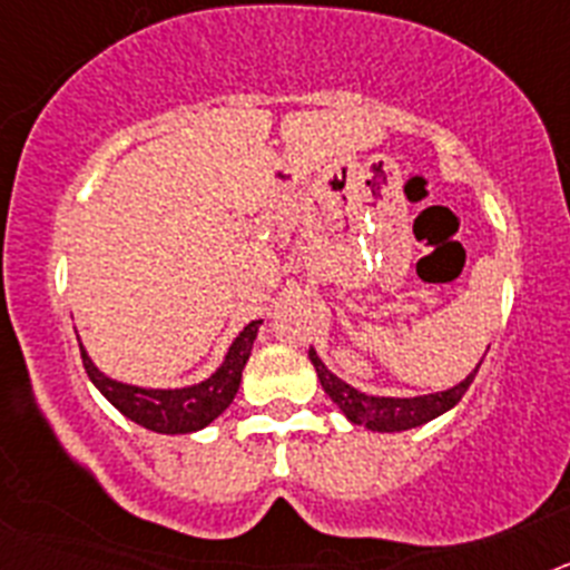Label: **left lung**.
<instances>
[{"label":"left lung","mask_w":570,"mask_h":570,"mask_svg":"<svg viewBox=\"0 0 570 570\" xmlns=\"http://www.w3.org/2000/svg\"><path fill=\"white\" fill-rule=\"evenodd\" d=\"M308 360L314 362L316 376H320L325 394L340 405V411L347 416V422L365 425L367 431H376V434H400V431H411V428H420L425 425V422L436 420V416L448 414V411L462 400V394H465L468 387H471L473 376H476V371H480L482 365L480 360L465 380L445 387V391H434V394L376 396L365 394L360 387L347 385L345 380H340V376L320 360V354H316L314 347L308 351Z\"/></svg>","instance_id":"left-lung-1"}]
</instances>
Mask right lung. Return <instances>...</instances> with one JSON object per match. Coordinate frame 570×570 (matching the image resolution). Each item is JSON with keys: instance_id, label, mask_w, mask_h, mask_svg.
Returning a JSON list of instances; mask_svg holds the SVG:
<instances>
[{"instance_id": "obj_1", "label": "right lung", "mask_w": 570, "mask_h": 570, "mask_svg": "<svg viewBox=\"0 0 570 570\" xmlns=\"http://www.w3.org/2000/svg\"><path fill=\"white\" fill-rule=\"evenodd\" d=\"M259 325L262 320L248 322L239 331V336L230 342L228 354H225V360L219 362L214 374L185 387H145L114 380V376L105 374L102 367H97V362L90 360L82 340H79V351H82V365L88 371L90 382L99 387V394L119 414L128 416L136 425L148 428L154 434H194V431L208 428L234 402L242 382V367L250 360Z\"/></svg>"}]
</instances>
